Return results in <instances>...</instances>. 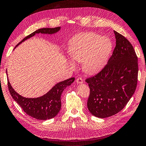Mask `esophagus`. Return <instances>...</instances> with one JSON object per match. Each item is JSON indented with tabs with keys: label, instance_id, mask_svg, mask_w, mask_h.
Returning a JSON list of instances; mask_svg holds the SVG:
<instances>
[{
	"label": "esophagus",
	"instance_id": "esophagus-1",
	"mask_svg": "<svg viewBox=\"0 0 146 146\" xmlns=\"http://www.w3.org/2000/svg\"><path fill=\"white\" fill-rule=\"evenodd\" d=\"M76 82L77 84H83V83H84V80H83L82 78H76Z\"/></svg>",
	"mask_w": 146,
	"mask_h": 146
}]
</instances>
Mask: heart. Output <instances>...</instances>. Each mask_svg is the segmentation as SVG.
<instances>
[{
    "label": "heart",
    "mask_w": 146,
    "mask_h": 146,
    "mask_svg": "<svg viewBox=\"0 0 146 146\" xmlns=\"http://www.w3.org/2000/svg\"><path fill=\"white\" fill-rule=\"evenodd\" d=\"M113 50L112 42L108 37L102 36L93 32L76 35L71 40L68 52L74 61L82 62L85 73L90 75L101 71L107 64ZM74 69V62H68Z\"/></svg>",
    "instance_id": "obj_1"
}]
</instances>
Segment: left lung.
<instances>
[{"instance_id": "1", "label": "left lung", "mask_w": 146, "mask_h": 146, "mask_svg": "<svg viewBox=\"0 0 146 146\" xmlns=\"http://www.w3.org/2000/svg\"><path fill=\"white\" fill-rule=\"evenodd\" d=\"M114 33L116 46L108 64L96 75L85 80L90 88L88 110L101 118L123 109L137 84L138 61L132 45L121 34Z\"/></svg>"}]
</instances>
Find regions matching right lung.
Segmentation results:
<instances>
[{"label":"right lung","mask_w":146,"mask_h":146,"mask_svg":"<svg viewBox=\"0 0 146 146\" xmlns=\"http://www.w3.org/2000/svg\"><path fill=\"white\" fill-rule=\"evenodd\" d=\"M61 30V27H56L54 28H44L38 29L26 36L15 48L23 42L26 40L33 36L36 33L51 34L56 33ZM6 73L7 75V70ZM8 80V88L11 96L14 101L18 103L25 112L33 118L46 120L47 119H51L55 117L59 112L61 108V96L66 87L72 84L75 80V78H71L61 82H59L44 96L36 98H27L23 97L17 93L11 86L9 81Z\"/></svg>","instance_id":"obj_1"}]
</instances>
